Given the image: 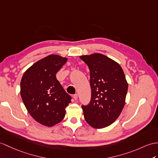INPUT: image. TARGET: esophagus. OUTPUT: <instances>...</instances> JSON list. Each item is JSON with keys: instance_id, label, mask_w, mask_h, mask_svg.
I'll list each match as a JSON object with an SVG mask.
<instances>
[{"instance_id": "obj_1", "label": "esophagus", "mask_w": 158, "mask_h": 158, "mask_svg": "<svg viewBox=\"0 0 158 158\" xmlns=\"http://www.w3.org/2000/svg\"><path fill=\"white\" fill-rule=\"evenodd\" d=\"M73 98H74V99L75 100V101H76V100L78 99V94H75L73 95Z\"/></svg>"}]
</instances>
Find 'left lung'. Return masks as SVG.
Listing matches in <instances>:
<instances>
[{
    "mask_svg": "<svg viewBox=\"0 0 158 158\" xmlns=\"http://www.w3.org/2000/svg\"><path fill=\"white\" fill-rule=\"evenodd\" d=\"M90 70L91 98L82 105L84 117L91 127H106L116 121L123 109L128 84L118 63L101 53L82 56Z\"/></svg>",
    "mask_w": 158,
    "mask_h": 158,
    "instance_id": "1",
    "label": "left lung"
}]
</instances>
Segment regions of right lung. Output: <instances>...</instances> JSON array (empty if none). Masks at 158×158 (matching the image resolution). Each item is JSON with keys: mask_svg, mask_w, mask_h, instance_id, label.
<instances>
[{"mask_svg": "<svg viewBox=\"0 0 158 158\" xmlns=\"http://www.w3.org/2000/svg\"><path fill=\"white\" fill-rule=\"evenodd\" d=\"M67 58L50 55L37 61L24 73L21 82V96L35 120L52 127L62 121L72 97L64 90L56 74Z\"/></svg>", "mask_w": 158, "mask_h": 158, "instance_id": "1", "label": "right lung"}]
</instances>
